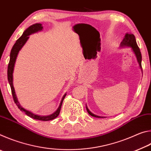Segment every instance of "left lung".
<instances>
[{"instance_id": "obj_1", "label": "left lung", "mask_w": 151, "mask_h": 151, "mask_svg": "<svg viewBox=\"0 0 151 151\" xmlns=\"http://www.w3.org/2000/svg\"><path fill=\"white\" fill-rule=\"evenodd\" d=\"M131 47L132 50L133 51V52L134 53L135 56H136L137 60L138 61V63H139L140 68L141 69V71L142 73V65H141V61H142V55H141V52H140V49L139 47H138L137 43L136 41V39H135V37L133 34H131V33H127L124 36V38L122 40V41L121 43V47ZM86 111H87L88 113L90 114L91 116H94V117H97V118H103V116H97L96 114H94L93 113L89 111V109H88V107L86 105Z\"/></svg>"}]
</instances>
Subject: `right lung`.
<instances>
[{"label":"right lung","instance_id":"add662e5","mask_svg":"<svg viewBox=\"0 0 151 151\" xmlns=\"http://www.w3.org/2000/svg\"><path fill=\"white\" fill-rule=\"evenodd\" d=\"M42 29L43 27H42V24L36 23L35 24L31 25V26H30L27 29H26V30H24L23 34L22 35L21 37H20L19 39L17 40L16 42L14 43V45L13 47H12V50L11 51V54H10V60L8 65L7 75H8V81H9V85L11 86L13 100L14 101L15 104H16L17 106H18V108H19L21 111L24 112L25 114H26L27 116L31 117L32 119H36V120H40V121H50V120L55 119L58 116V114L60 113L61 106H62L63 100L64 99H65V97L66 96V94H65V95L63 96L62 100L60 101L59 106H58V108L57 109V111L54 112V113L51 114L50 115H48V116L38 115V114H35L34 113H32V112L27 111V110L24 109L23 107L20 105L19 102L18 101L16 94H15L14 88L13 86V82H12L13 81V75H12V73H13V70H14V64H15V62H16L17 55L19 54V51L24 45L25 43H26L27 40L29 39V35L33 34V33L35 32H37L38 31H40V30H42Z\"/></svg>","mask_w":151,"mask_h":151}]
</instances>
